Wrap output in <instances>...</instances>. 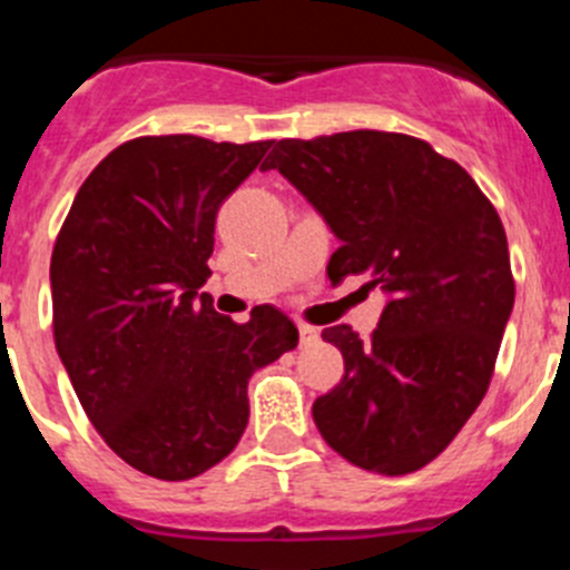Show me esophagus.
<instances>
[{
	"label": "esophagus",
	"mask_w": 570,
	"mask_h": 570,
	"mask_svg": "<svg viewBox=\"0 0 570 570\" xmlns=\"http://www.w3.org/2000/svg\"><path fill=\"white\" fill-rule=\"evenodd\" d=\"M297 332H301V345H312L317 340V334H321L315 326H309V323H301Z\"/></svg>",
	"instance_id": "1"
}]
</instances>
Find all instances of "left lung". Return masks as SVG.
<instances>
[{
  "label": "left lung",
  "mask_w": 570,
  "mask_h": 570,
  "mask_svg": "<svg viewBox=\"0 0 570 570\" xmlns=\"http://www.w3.org/2000/svg\"><path fill=\"white\" fill-rule=\"evenodd\" d=\"M261 168H278L340 238L332 284L368 275L391 297L368 340L323 328L345 374L315 399L317 430L368 472L422 470L492 382L514 306L501 216L455 159L396 131L278 140Z\"/></svg>",
  "instance_id": "left-lung-1"
}]
</instances>
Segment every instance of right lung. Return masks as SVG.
<instances>
[{
	"mask_svg": "<svg viewBox=\"0 0 570 570\" xmlns=\"http://www.w3.org/2000/svg\"><path fill=\"white\" fill-rule=\"evenodd\" d=\"M269 146L135 137L89 174L52 247V337L69 382L100 439L159 481L227 459L247 428L249 376L297 345L275 306L236 323L199 292L216 213Z\"/></svg>",
	"mask_w": 570,
	"mask_h": 570,
	"instance_id": "obj_1",
	"label": "right lung"
}]
</instances>
